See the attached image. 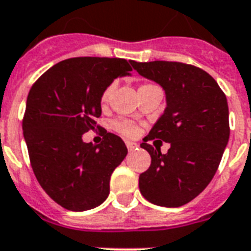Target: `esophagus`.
Masks as SVG:
<instances>
[{
    "mask_svg": "<svg viewBox=\"0 0 251 251\" xmlns=\"http://www.w3.org/2000/svg\"><path fill=\"white\" fill-rule=\"evenodd\" d=\"M125 143H126V147H127V150L129 151H134L136 147H138V144L132 143V142H129V140H126Z\"/></svg>",
    "mask_w": 251,
    "mask_h": 251,
    "instance_id": "34e87169",
    "label": "esophagus"
}]
</instances>
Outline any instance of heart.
<instances>
[{"mask_svg":"<svg viewBox=\"0 0 251 251\" xmlns=\"http://www.w3.org/2000/svg\"><path fill=\"white\" fill-rule=\"evenodd\" d=\"M152 89H158V87L154 86L153 83H151V82H143L139 86V94L144 93V91L152 90ZM112 90H113V85H108L104 90L101 91L100 99H99L101 105L107 104L108 100H109V97H111ZM112 127H113L116 131L120 132V134H122V135H125V136H134L136 135V132H138V126H136L132 121H129V120H124V119L116 120V121L112 122Z\"/></svg>","mask_w":251,"mask_h":251,"instance_id":"b5f03b06","label":"heart"}]
</instances>
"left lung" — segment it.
Segmentation results:
<instances>
[{
	"instance_id": "1",
	"label": "left lung",
	"mask_w": 251,
	"mask_h": 251,
	"mask_svg": "<svg viewBox=\"0 0 251 251\" xmlns=\"http://www.w3.org/2000/svg\"><path fill=\"white\" fill-rule=\"evenodd\" d=\"M130 62L166 94L164 115L140 144L151 154L150 169L139 175L140 193L158 206H183L206 188L221 164L229 138L227 98L199 67L165 60ZM153 139L171 143L168 154L148 143Z\"/></svg>"
}]
</instances>
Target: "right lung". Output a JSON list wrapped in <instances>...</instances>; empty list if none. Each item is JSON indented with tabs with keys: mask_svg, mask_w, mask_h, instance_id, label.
Wrapping results in <instances>:
<instances>
[{
	"mask_svg": "<svg viewBox=\"0 0 251 251\" xmlns=\"http://www.w3.org/2000/svg\"><path fill=\"white\" fill-rule=\"evenodd\" d=\"M130 63L71 58L30 87L23 117L30 165L45 192L67 210H90L104 202L112 173L127 154L124 140L107 130L99 146L85 143L82 134L100 129L101 91L116 77L130 75Z\"/></svg>",
	"mask_w": 251,
	"mask_h": 251,
	"instance_id": "add662e5",
	"label": "right lung"
}]
</instances>
